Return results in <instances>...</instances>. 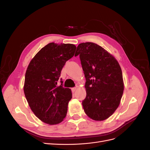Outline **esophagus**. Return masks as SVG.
<instances>
[{
  "label": "esophagus",
  "instance_id": "34e87169",
  "mask_svg": "<svg viewBox=\"0 0 150 150\" xmlns=\"http://www.w3.org/2000/svg\"><path fill=\"white\" fill-rule=\"evenodd\" d=\"M71 89H72V91L74 93V92H75L77 90V88H72Z\"/></svg>",
  "mask_w": 150,
  "mask_h": 150
}]
</instances>
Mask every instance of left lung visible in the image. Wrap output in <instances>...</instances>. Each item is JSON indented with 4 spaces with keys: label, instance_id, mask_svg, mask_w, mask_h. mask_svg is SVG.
<instances>
[{
    "label": "left lung",
    "instance_id": "left-lung-1",
    "mask_svg": "<svg viewBox=\"0 0 150 150\" xmlns=\"http://www.w3.org/2000/svg\"><path fill=\"white\" fill-rule=\"evenodd\" d=\"M76 52L86 81V96L82 102L84 112L95 121L105 120L119 106L123 93L121 67L111 54L93 42L79 44Z\"/></svg>",
    "mask_w": 150,
    "mask_h": 150
}]
</instances>
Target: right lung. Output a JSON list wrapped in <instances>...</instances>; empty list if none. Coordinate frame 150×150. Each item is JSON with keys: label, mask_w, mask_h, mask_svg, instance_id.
Wrapping results in <instances>:
<instances>
[{"label": "right lung", "mask_w": 150, "mask_h": 150, "mask_svg": "<svg viewBox=\"0 0 150 150\" xmlns=\"http://www.w3.org/2000/svg\"><path fill=\"white\" fill-rule=\"evenodd\" d=\"M72 44L49 43L35 54L27 69L24 92L31 110L48 125H57L66 116L71 90L62 87V67L74 55Z\"/></svg>", "instance_id": "add662e5"}]
</instances>
